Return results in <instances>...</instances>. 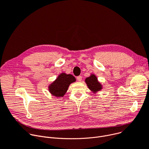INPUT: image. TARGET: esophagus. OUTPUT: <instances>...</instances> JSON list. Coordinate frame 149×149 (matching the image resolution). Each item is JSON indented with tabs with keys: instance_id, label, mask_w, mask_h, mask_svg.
Listing matches in <instances>:
<instances>
[{
	"instance_id": "obj_1",
	"label": "esophagus",
	"mask_w": 149,
	"mask_h": 149,
	"mask_svg": "<svg viewBox=\"0 0 149 149\" xmlns=\"http://www.w3.org/2000/svg\"><path fill=\"white\" fill-rule=\"evenodd\" d=\"M76 78H77V81H81V80H82V77H81V76H77Z\"/></svg>"
}]
</instances>
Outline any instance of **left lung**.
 <instances>
[{
    "mask_svg": "<svg viewBox=\"0 0 149 149\" xmlns=\"http://www.w3.org/2000/svg\"><path fill=\"white\" fill-rule=\"evenodd\" d=\"M85 82L88 88L94 93H96L102 89V85L98 81L97 77L93 74H92L89 77H87L85 79Z\"/></svg>",
    "mask_w": 149,
    "mask_h": 149,
    "instance_id": "left-lung-1",
    "label": "left lung"
}]
</instances>
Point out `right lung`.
Returning a JSON list of instances; mask_svg holds the SVG:
<instances>
[{"label":"right lung","mask_w":149,"mask_h":149,"mask_svg":"<svg viewBox=\"0 0 149 149\" xmlns=\"http://www.w3.org/2000/svg\"><path fill=\"white\" fill-rule=\"evenodd\" d=\"M74 81H76V78L73 75L62 73L52 84L49 85V92L57 97H63L69 85Z\"/></svg>","instance_id":"right-lung-1"}]
</instances>
